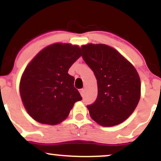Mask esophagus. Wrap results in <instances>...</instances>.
Returning a JSON list of instances; mask_svg holds the SVG:
<instances>
[{
    "instance_id": "esophagus-1",
    "label": "esophagus",
    "mask_w": 161,
    "mask_h": 161,
    "mask_svg": "<svg viewBox=\"0 0 161 161\" xmlns=\"http://www.w3.org/2000/svg\"><path fill=\"white\" fill-rule=\"evenodd\" d=\"M79 92H80L81 95H82V96H84V89H83V88H82V89L79 90Z\"/></svg>"
}]
</instances>
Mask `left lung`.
Here are the masks:
<instances>
[{
    "mask_svg": "<svg viewBox=\"0 0 161 161\" xmlns=\"http://www.w3.org/2000/svg\"><path fill=\"white\" fill-rule=\"evenodd\" d=\"M81 49L97 82V98L87 106L90 116L103 126L123 123L133 113L141 96V81L136 68L108 45L88 44Z\"/></svg>",
    "mask_w": 161,
    "mask_h": 161,
    "instance_id": "obj_1",
    "label": "left lung"
}]
</instances>
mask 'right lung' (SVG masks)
<instances>
[{
    "label": "right lung",
    "mask_w": 161,
    "mask_h": 161,
    "mask_svg": "<svg viewBox=\"0 0 161 161\" xmlns=\"http://www.w3.org/2000/svg\"><path fill=\"white\" fill-rule=\"evenodd\" d=\"M80 56L79 46L56 43L42 50L26 66L19 92L25 110L35 120L58 124L82 99L74 87V77L68 73Z\"/></svg>",
    "instance_id": "add662e5"
}]
</instances>
